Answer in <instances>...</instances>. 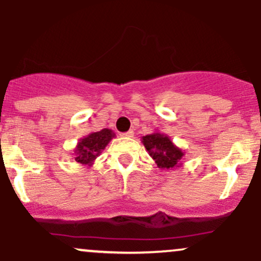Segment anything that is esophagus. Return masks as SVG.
<instances>
[{"mask_svg":"<svg viewBox=\"0 0 261 261\" xmlns=\"http://www.w3.org/2000/svg\"><path fill=\"white\" fill-rule=\"evenodd\" d=\"M121 136L122 137H133L134 136V131L133 130H128L127 133H122Z\"/></svg>","mask_w":261,"mask_h":261,"instance_id":"34e87169","label":"esophagus"}]
</instances>
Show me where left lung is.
I'll list each match as a JSON object with an SVG mask.
<instances>
[{
	"instance_id": "8db88e82",
	"label": "left lung",
	"mask_w": 261,
	"mask_h": 261,
	"mask_svg": "<svg viewBox=\"0 0 261 261\" xmlns=\"http://www.w3.org/2000/svg\"><path fill=\"white\" fill-rule=\"evenodd\" d=\"M142 143L153 158L158 168L172 169L180 166L184 152L178 148L166 135L153 133L142 137Z\"/></svg>"
}]
</instances>
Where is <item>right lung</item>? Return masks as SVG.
I'll list each match as a JSON object with an SVG mask.
<instances>
[{"label": "right lung", "mask_w": 261, "mask_h": 261, "mask_svg": "<svg viewBox=\"0 0 261 261\" xmlns=\"http://www.w3.org/2000/svg\"><path fill=\"white\" fill-rule=\"evenodd\" d=\"M114 136L115 134L112 130L103 128L98 133L89 134L85 139H81L74 149V153H76L74 160L83 166H92L95 158L101 153V151L107 147Z\"/></svg>", "instance_id": "1"}]
</instances>
